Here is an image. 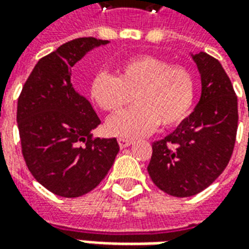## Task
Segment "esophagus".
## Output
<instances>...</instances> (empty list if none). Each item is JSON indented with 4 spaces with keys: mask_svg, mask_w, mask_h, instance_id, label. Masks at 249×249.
Instances as JSON below:
<instances>
[{
    "mask_svg": "<svg viewBox=\"0 0 249 249\" xmlns=\"http://www.w3.org/2000/svg\"><path fill=\"white\" fill-rule=\"evenodd\" d=\"M119 145L120 148H126V146H129L133 144V141L128 140V139H119Z\"/></svg>",
    "mask_w": 249,
    "mask_h": 249,
    "instance_id": "obj_1",
    "label": "esophagus"
}]
</instances>
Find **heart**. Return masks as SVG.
<instances>
[{
	"label": "heart",
	"instance_id": "b5f03b06",
	"mask_svg": "<svg viewBox=\"0 0 249 249\" xmlns=\"http://www.w3.org/2000/svg\"><path fill=\"white\" fill-rule=\"evenodd\" d=\"M119 76L98 71L89 88L92 101L108 113L135 107L110 119L107 130L121 137H139L160 124L172 128L187 119L195 101V78L183 66L151 54L130 57L119 66Z\"/></svg>",
	"mask_w": 249,
	"mask_h": 249
}]
</instances>
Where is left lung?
Returning a JSON list of instances; mask_svg holds the SVG:
<instances>
[{
	"instance_id": "left-lung-1",
	"label": "left lung",
	"mask_w": 249,
	"mask_h": 249,
	"mask_svg": "<svg viewBox=\"0 0 249 249\" xmlns=\"http://www.w3.org/2000/svg\"><path fill=\"white\" fill-rule=\"evenodd\" d=\"M201 74V97L192 114L162 140L152 144L148 173L162 192L189 197L223 173L235 148L237 96L214 57L193 56Z\"/></svg>"
}]
</instances>
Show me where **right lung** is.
<instances>
[{"mask_svg":"<svg viewBox=\"0 0 249 249\" xmlns=\"http://www.w3.org/2000/svg\"><path fill=\"white\" fill-rule=\"evenodd\" d=\"M105 44L94 37L62 44L36 64L18 97L17 125L26 167L41 185L62 197L94 189L120 151L116 139L90 135L101 120L71 82V66Z\"/></svg>","mask_w":249,"mask_h":249,"instance_id":"1","label":"right lung"}]
</instances>
